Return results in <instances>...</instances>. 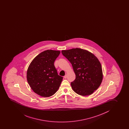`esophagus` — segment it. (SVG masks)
Wrapping results in <instances>:
<instances>
[{"instance_id": "34e87169", "label": "esophagus", "mask_w": 129, "mask_h": 129, "mask_svg": "<svg viewBox=\"0 0 129 129\" xmlns=\"http://www.w3.org/2000/svg\"><path fill=\"white\" fill-rule=\"evenodd\" d=\"M67 74H66L65 75V76H64V78H65V79H66V78H67Z\"/></svg>"}]
</instances>
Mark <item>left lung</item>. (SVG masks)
<instances>
[{"mask_svg": "<svg viewBox=\"0 0 129 129\" xmlns=\"http://www.w3.org/2000/svg\"><path fill=\"white\" fill-rule=\"evenodd\" d=\"M62 53L71 62L76 75L75 81L71 83L73 90L83 96L93 93L103 80L99 60L93 53L79 48L62 50Z\"/></svg>", "mask_w": 129, "mask_h": 129, "instance_id": "obj_1", "label": "left lung"}]
</instances>
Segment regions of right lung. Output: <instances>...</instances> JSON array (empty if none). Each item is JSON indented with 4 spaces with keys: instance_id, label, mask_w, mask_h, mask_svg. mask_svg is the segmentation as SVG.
I'll return each mask as SVG.
<instances>
[{
    "instance_id": "1",
    "label": "right lung",
    "mask_w": 129,
    "mask_h": 129,
    "mask_svg": "<svg viewBox=\"0 0 129 129\" xmlns=\"http://www.w3.org/2000/svg\"><path fill=\"white\" fill-rule=\"evenodd\" d=\"M60 53L59 50H45L36 56L28 67V84L35 93L42 97H50L59 88L63 78L58 75L54 62Z\"/></svg>"
}]
</instances>
